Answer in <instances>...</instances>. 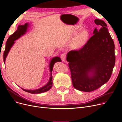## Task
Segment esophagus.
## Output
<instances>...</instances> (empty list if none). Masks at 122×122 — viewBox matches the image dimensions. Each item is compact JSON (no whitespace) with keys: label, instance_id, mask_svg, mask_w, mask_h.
I'll list each match as a JSON object with an SVG mask.
<instances>
[{"label":"esophagus","instance_id":"esophagus-1","mask_svg":"<svg viewBox=\"0 0 122 122\" xmlns=\"http://www.w3.org/2000/svg\"><path fill=\"white\" fill-rule=\"evenodd\" d=\"M60 58L61 59V60L63 61H65L66 59V54L65 53H62L61 55H60Z\"/></svg>","mask_w":122,"mask_h":122}]
</instances>
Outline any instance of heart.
Segmentation results:
<instances>
[{
  "label": "heart",
  "instance_id": "1",
  "mask_svg": "<svg viewBox=\"0 0 122 122\" xmlns=\"http://www.w3.org/2000/svg\"><path fill=\"white\" fill-rule=\"evenodd\" d=\"M89 36V32L86 30L80 32L75 39L73 43V46L76 48L81 47L86 43Z\"/></svg>",
  "mask_w": 122,
  "mask_h": 122
}]
</instances>
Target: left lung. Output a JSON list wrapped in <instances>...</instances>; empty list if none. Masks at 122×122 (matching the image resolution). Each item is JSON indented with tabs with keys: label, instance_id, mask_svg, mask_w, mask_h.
I'll use <instances>...</instances> for the list:
<instances>
[{
	"label": "left lung",
	"instance_id": "obj_1",
	"mask_svg": "<svg viewBox=\"0 0 122 122\" xmlns=\"http://www.w3.org/2000/svg\"><path fill=\"white\" fill-rule=\"evenodd\" d=\"M101 28H95L93 35L78 50L67 53L72 85L78 90L91 92L110 79L115 63V46L105 22L96 19Z\"/></svg>",
	"mask_w": 122,
	"mask_h": 122
}]
</instances>
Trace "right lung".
Returning a JSON list of instances; mask_svg holds the SVG:
<instances>
[{
  "label": "right lung",
  "mask_w": 122,
  "mask_h": 122,
  "mask_svg": "<svg viewBox=\"0 0 122 122\" xmlns=\"http://www.w3.org/2000/svg\"><path fill=\"white\" fill-rule=\"evenodd\" d=\"M28 26V24L26 23L24 24V25H20L18 26L17 30H16L14 33L12 34L9 38L8 39L7 42L6 44V47L5 50L3 54V60L4 62L5 63V60L6 58V57L9 53L11 48L13 46V45L15 43V41L17 40L18 39L20 38L21 36L24 35L26 33V32L27 29V27ZM61 62V60L60 58L59 57H55L53 58L52 60H51L50 64V71H51V77L50 78L49 81H48V83L45 85L44 86L38 89H36V90H26V89H24L23 88H21V89L24 91L31 93V94H40L44 93L45 92H46L48 91L51 88L52 86V71L53 70V67L54 66V64L57 62Z\"/></svg>",
  "instance_id": "obj_1"
}]
</instances>
